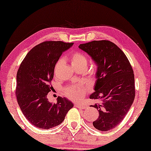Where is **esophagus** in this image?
Returning a JSON list of instances; mask_svg holds the SVG:
<instances>
[{
    "label": "esophagus",
    "mask_w": 151,
    "mask_h": 151,
    "mask_svg": "<svg viewBox=\"0 0 151 151\" xmlns=\"http://www.w3.org/2000/svg\"><path fill=\"white\" fill-rule=\"evenodd\" d=\"M75 106L78 107V108L81 109H85L86 108V105H84L83 104H76Z\"/></svg>",
    "instance_id": "1"
}]
</instances>
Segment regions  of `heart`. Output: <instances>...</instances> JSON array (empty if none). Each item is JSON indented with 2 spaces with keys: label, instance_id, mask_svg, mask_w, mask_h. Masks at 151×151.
Segmentation results:
<instances>
[{
  "label": "heart",
  "instance_id": "b5f03b06",
  "mask_svg": "<svg viewBox=\"0 0 151 151\" xmlns=\"http://www.w3.org/2000/svg\"><path fill=\"white\" fill-rule=\"evenodd\" d=\"M69 59L71 62V66L73 69L78 67H86L88 60L86 57L82 53L80 52H73L69 56ZM61 65V60H59L56 63L55 67V72L58 69L60 65ZM87 90L86 86L83 84H78L76 86H71L66 88L65 94L68 98L72 100H78L81 99L84 96Z\"/></svg>",
  "mask_w": 151,
  "mask_h": 151
}]
</instances>
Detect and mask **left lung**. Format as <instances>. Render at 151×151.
<instances>
[{
	"mask_svg": "<svg viewBox=\"0 0 151 151\" xmlns=\"http://www.w3.org/2000/svg\"><path fill=\"white\" fill-rule=\"evenodd\" d=\"M78 47L91 57L97 67L90 98L102 101L91 105L99 112L93 125L99 131H109L123 120L134 101L133 70L124 53L111 41L94 40Z\"/></svg>",
	"mask_w": 151,
	"mask_h": 151,
	"instance_id": "8db88e82",
	"label": "left lung"
}]
</instances>
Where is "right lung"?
<instances>
[{
	"label": "right lung",
	"instance_id": "1",
	"mask_svg": "<svg viewBox=\"0 0 151 151\" xmlns=\"http://www.w3.org/2000/svg\"><path fill=\"white\" fill-rule=\"evenodd\" d=\"M73 43L46 41L35 46L24 58L18 69L16 96L22 113L32 125L49 129L60 124L73 104L59 97L57 103L48 101L53 89L50 82L62 53Z\"/></svg>",
	"mask_w": 151,
	"mask_h": 151
}]
</instances>
